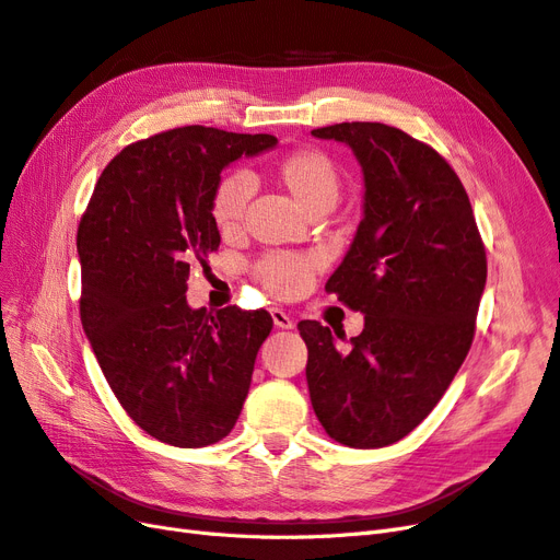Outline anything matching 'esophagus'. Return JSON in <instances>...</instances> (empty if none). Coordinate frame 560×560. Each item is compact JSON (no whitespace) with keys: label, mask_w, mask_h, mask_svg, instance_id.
<instances>
[{"label":"esophagus","mask_w":560,"mask_h":560,"mask_svg":"<svg viewBox=\"0 0 560 560\" xmlns=\"http://www.w3.org/2000/svg\"><path fill=\"white\" fill-rule=\"evenodd\" d=\"M270 317H273V325L278 327V329H294V319L287 315V313H282L280 308H273L270 311Z\"/></svg>","instance_id":"1"}]
</instances>
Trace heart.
Segmentation results:
<instances>
[{
	"instance_id": "obj_1",
	"label": "heart",
	"mask_w": 560,
	"mask_h": 560,
	"mask_svg": "<svg viewBox=\"0 0 560 560\" xmlns=\"http://www.w3.org/2000/svg\"><path fill=\"white\" fill-rule=\"evenodd\" d=\"M276 179L308 214L331 210L341 196V177H338L336 165L315 149L292 151L280 159L276 165ZM252 189V179L243 173L229 175L217 184L210 212L219 231H238ZM317 268L319 259L313 254H268L254 268V273L268 292L287 299L306 290Z\"/></svg>"
}]
</instances>
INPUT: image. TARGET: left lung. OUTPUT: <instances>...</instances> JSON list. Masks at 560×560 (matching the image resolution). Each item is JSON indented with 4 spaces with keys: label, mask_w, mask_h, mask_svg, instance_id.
<instances>
[{
    "label": "left lung",
    "mask_w": 560,
    "mask_h": 560,
    "mask_svg": "<svg viewBox=\"0 0 560 560\" xmlns=\"http://www.w3.org/2000/svg\"><path fill=\"white\" fill-rule=\"evenodd\" d=\"M313 135L348 144L362 165V222L327 292L364 329L341 348L329 327L299 322L308 393L338 444L381 448L428 418L465 362L486 252L463 182L432 147L369 121Z\"/></svg>",
    "instance_id": "left-lung-1"
}]
</instances>
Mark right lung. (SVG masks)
I'll list each match as a JSON object with an SVG mask.
<instances>
[{
	"mask_svg": "<svg viewBox=\"0 0 560 560\" xmlns=\"http://www.w3.org/2000/svg\"><path fill=\"white\" fill-rule=\"evenodd\" d=\"M276 144L206 126L154 135L105 167L81 217L83 331L126 413L163 444L210 446L243 411L273 319L191 308L186 280L222 243L210 212L222 171Z\"/></svg>",
	"mask_w": 560,
	"mask_h": 560,
	"instance_id": "1",
	"label": "right lung"
}]
</instances>
